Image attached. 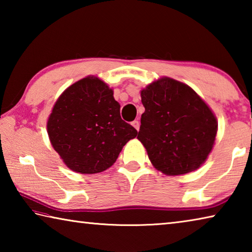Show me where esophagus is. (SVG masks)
Instances as JSON below:
<instances>
[{"label":"esophagus","instance_id":"34e87169","mask_svg":"<svg viewBox=\"0 0 252 252\" xmlns=\"http://www.w3.org/2000/svg\"><path fill=\"white\" fill-rule=\"evenodd\" d=\"M131 125L133 126V127H134L135 130H138V131H139V129H140V123H139V121H138V120H134L133 122L131 123Z\"/></svg>","mask_w":252,"mask_h":252}]
</instances>
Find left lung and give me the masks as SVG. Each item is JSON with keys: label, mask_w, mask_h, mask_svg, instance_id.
Returning a JSON list of instances; mask_svg holds the SVG:
<instances>
[{"label": "left lung", "mask_w": 252, "mask_h": 252, "mask_svg": "<svg viewBox=\"0 0 252 252\" xmlns=\"http://www.w3.org/2000/svg\"><path fill=\"white\" fill-rule=\"evenodd\" d=\"M144 113L138 139L153 167L168 176L194 171L211 152L218 122L211 109L187 84L170 78L141 91Z\"/></svg>", "instance_id": "obj_1"}]
</instances>
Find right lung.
<instances>
[{"label": "right lung", "instance_id": "1", "mask_svg": "<svg viewBox=\"0 0 252 252\" xmlns=\"http://www.w3.org/2000/svg\"><path fill=\"white\" fill-rule=\"evenodd\" d=\"M51 144L72 171L93 174L110 168L138 134L120 116V104L103 81L87 76L62 93L48 120Z\"/></svg>", "mask_w": 252, "mask_h": 252}]
</instances>
